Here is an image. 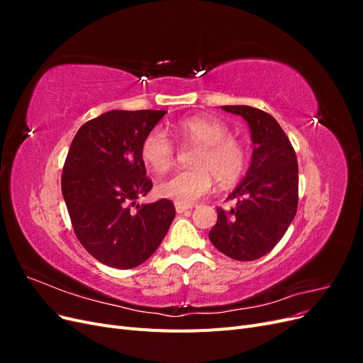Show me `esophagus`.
<instances>
[{
    "label": "esophagus",
    "mask_w": 363,
    "mask_h": 363,
    "mask_svg": "<svg viewBox=\"0 0 363 363\" xmlns=\"http://www.w3.org/2000/svg\"><path fill=\"white\" fill-rule=\"evenodd\" d=\"M189 208H192L191 204H182V203H175V211H177V213H183L186 211H189Z\"/></svg>",
    "instance_id": "obj_1"
}]
</instances>
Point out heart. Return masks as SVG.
I'll list each match as a JSON object with an SVG mask.
<instances>
[{"label": "heart", "instance_id": "b5f03b06", "mask_svg": "<svg viewBox=\"0 0 363 363\" xmlns=\"http://www.w3.org/2000/svg\"><path fill=\"white\" fill-rule=\"evenodd\" d=\"M184 145H199L192 157L194 168L174 172L157 183V194L175 203L191 204L212 189L213 179L221 186L236 183L247 168L248 151L240 139L230 135L223 121L212 116L183 118L174 125ZM140 157L152 172L169 169L175 147L160 128L148 131L140 144Z\"/></svg>", "mask_w": 363, "mask_h": 363}]
</instances>
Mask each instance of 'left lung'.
Segmentation results:
<instances>
[{"label":"left lung","instance_id":"left-lung-1","mask_svg":"<svg viewBox=\"0 0 363 363\" xmlns=\"http://www.w3.org/2000/svg\"><path fill=\"white\" fill-rule=\"evenodd\" d=\"M242 116L255 144L251 167L228 200L218 207L211 242L225 256L250 262L265 256L286 233L298 207V163L289 138L269 113L250 106H221Z\"/></svg>","mask_w":363,"mask_h":363}]
</instances>
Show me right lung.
Returning a JSON list of instances; mask_svg holds the SVG:
<instances>
[{
    "label": "right lung",
    "mask_w": 363,
    "mask_h": 363,
    "mask_svg": "<svg viewBox=\"0 0 363 363\" xmlns=\"http://www.w3.org/2000/svg\"><path fill=\"white\" fill-rule=\"evenodd\" d=\"M164 111H112L84 123L69 147L62 194L74 233L107 267L130 269L157 250L175 216L171 200L136 204L152 188L140 144Z\"/></svg>",
    "instance_id": "1"
}]
</instances>
